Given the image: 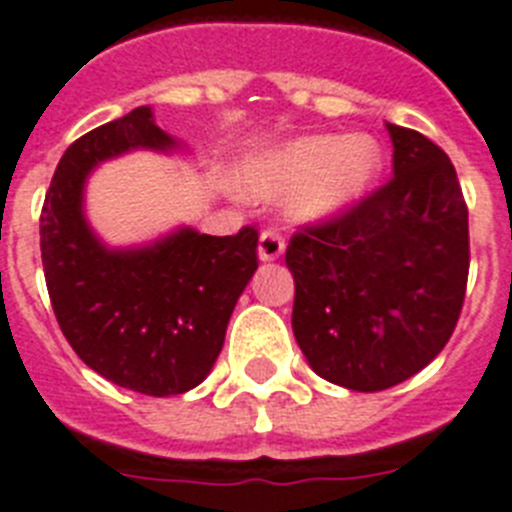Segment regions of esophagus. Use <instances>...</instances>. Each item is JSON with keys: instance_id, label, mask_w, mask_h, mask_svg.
<instances>
[{"instance_id": "obj_1", "label": "esophagus", "mask_w": 512, "mask_h": 512, "mask_svg": "<svg viewBox=\"0 0 512 512\" xmlns=\"http://www.w3.org/2000/svg\"><path fill=\"white\" fill-rule=\"evenodd\" d=\"M285 253V240H282L280 232L264 230L259 235V259L261 261H274L280 259Z\"/></svg>"}]
</instances>
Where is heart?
<instances>
[{
    "label": "heart",
    "instance_id": "heart-1",
    "mask_svg": "<svg viewBox=\"0 0 512 512\" xmlns=\"http://www.w3.org/2000/svg\"><path fill=\"white\" fill-rule=\"evenodd\" d=\"M382 170L384 151L374 135H301L253 156L240 170V190L253 201L287 196V217L319 225L361 204Z\"/></svg>",
    "mask_w": 512,
    "mask_h": 512
}]
</instances>
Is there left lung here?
Wrapping results in <instances>:
<instances>
[{
    "mask_svg": "<svg viewBox=\"0 0 512 512\" xmlns=\"http://www.w3.org/2000/svg\"><path fill=\"white\" fill-rule=\"evenodd\" d=\"M392 180L324 225L295 232L293 335L322 379L379 392L445 348L468 280V209L447 154L387 122Z\"/></svg>",
    "mask_w": 512,
    "mask_h": 512,
    "instance_id": "8db88e82",
    "label": "left lung"
}]
</instances>
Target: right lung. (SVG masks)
<instances>
[{"instance_id": "obj_1", "label": "right lung", "mask_w": 512, "mask_h": 512, "mask_svg": "<svg viewBox=\"0 0 512 512\" xmlns=\"http://www.w3.org/2000/svg\"><path fill=\"white\" fill-rule=\"evenodd\" d=\"M138 149L172 154L183 143L156 125L151 107H138L65 151L41 209V261L59 329L80 361L125 390L167 398L209 377L259 266V232L217 238L177 227L146 246H107L83 209L88 175Z\"/></svg>"}]
</instances>
